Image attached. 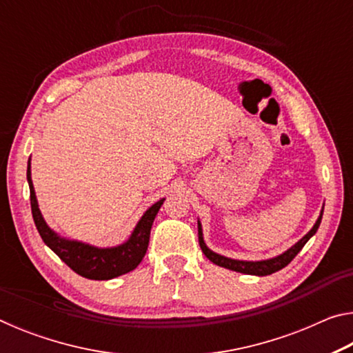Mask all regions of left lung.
I'll return each mask as SVG.
<instances>
[{"instance_id": "obj_1", "label": "left lung", "mask_w": 353, "mask_h": 353, "mask_svg": "<svg viewBox=\"0 0 353 353\" xmlns=\"http://www.w3.org/2000/svg\"><path fill=\"white\" fill-rule=\"evenodd\" d=\"M322 213H324V208L321 210V214L318 221H316V224L313 225V229L308 232V234L301 238L294 246L290 248L288 250H285L283 254H280L277 256H274V259L270 260H261V261H243V260H234V259H227V256L219 255L216 252H213L207 248V244L204 243V236H202V225L198 221V236H199V246L202 249V252L205 254V256L210 261H213L214 265L218 266H223L227 268V270L230 271H236V272H241V274H250V276H270L272 272H277L285 268L286 265H290L291 260L294 259V256L301 252V249L305 246V243L312 238L316 230L319 229V224H321V219H322Z\"/></svg>"}]
</instances>
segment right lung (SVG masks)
Masks as SVG:
<instances>
[{
  "instance_id": "obj_1",
  "label": "right lung",
  "mask_w": 353,
  "mask_h": 353,
  "mask_svg": "<svg viewBox=\"0 0 353 353\" xmlns=\"http://www.w3.org/2000/svg\"><path fill=\"white\" fill-rule=\"evenodd\" d=\"M26 176L29 191H31L32 218L41 240L76 274L92 280H110L134 271L140 265L148 250L149 235H151L155 214L160 210L165 199L157 201L154 205L148 208L126 243L115 248H94L90 244L59 236L54 230L48 227L40 213L37 198H35L31 179V159L28 162Z\"/></svg>"
}]
</instances>
